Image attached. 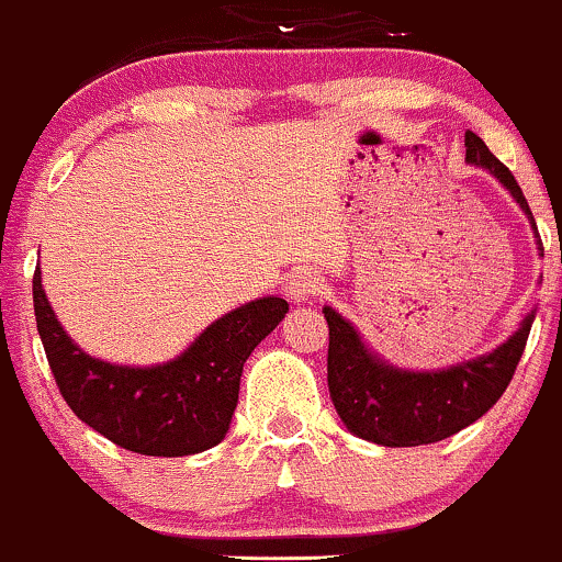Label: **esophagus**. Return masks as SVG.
<instances>
[{
	"mask_svg": "<svg viewBox=\"0 0 562 562\" xmlns=\"http://www.w3.org/2000/svg\"><path fill=\"white\" fill-rule=\"evenodd\" d=\"M323 289L321 276L313 273V270H296V273L289 279V294L294 300H310Z\"/></svg>",
	"mask_w": 562,
	"mask_h": 562,
	"instance_id": "esophagus-1",
	"label": "esophagus"
}]
</instances>
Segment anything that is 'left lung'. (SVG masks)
<instances>
[{
	"label": "left lung",
	"mask_w": 562,
	"mask_h": 562,
	"mask_svg": "<svg viewBox=\"0 0 562 562\" xmlns=\"http://www.w3.org/2000/svg\"><path fill=\"white\" fill-rule=\"evenodd\" d=\"M463 145H467V161L490 169V175L501 179L535 224L529 203L508 166L497 161L472 130L463 135ZM323 313L330 338L328 387L338 417L359 438L387 448L446 440L487 414L514 380L535 321V315L526 317L521 328L503 346H497L493 355L440 372H406L372 357L351 323H346L334 310L325 307Z\"/></svg>",
	"instance_id": "obj_1"
}]
</instances>
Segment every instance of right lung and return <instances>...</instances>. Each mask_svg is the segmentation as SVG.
Returning <instances> with one entry per match:
<instances>
[{"mask_svg": "<svg viewBox=\"0 0 562 562\" xmlns=\"http://www.w3.org/2000/svg\"><path fill=\"white\" fill-rule=\"evenodd\" d=\"M33 313L48 367L78 419L120 448L143 456H192L224 440L239 401L241 367L289 313L262 296L205 328L182 357L158 367H120L72 344L33 273Z\"/></svg>", "mask_w": 562, "mask_h": 562, "instance_id": "add662e5", "label": "right lung"}]
</instances>
